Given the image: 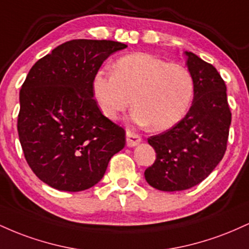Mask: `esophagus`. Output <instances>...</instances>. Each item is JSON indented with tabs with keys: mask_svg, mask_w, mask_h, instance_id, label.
Masks as SVG:
<instances>
[{
	"mask_svg": "<svg viewBox=\"0 0 249 249\" xmlns=\"http://www.w3.org/2000/svg\"><path fill=\"white\" fill-rule=\"evenodd\" d=\"M142 142V137L139 134L132 132V131H126V145L128 147L137 146Z\"/></svg>",
	"mask_w": 249,
	"mask_h": 249,
	"instance_id": "1",
	"label": "esophagus"
}]
</instances>
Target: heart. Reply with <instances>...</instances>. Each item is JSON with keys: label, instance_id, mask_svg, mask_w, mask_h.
Masks as SVG:
<instances>
[{"label": "heart", "instance_id": "heart-1", "mask_svg": "<svg viewBox=\"0 0 249 249\" xmlns=\"http://www.w3.org/2000/svg\"><path fill=\"white\" fill-rule=\"evenodd\" d=\"M196 83L186 67L146 53L118 58L112 75L92 79L93 98L105 118L117 121L131 104L133 121L152 131H165L182 121L193 102Z\"/></svg>", "mask_w": 249, "mask_h": 249}]
</instances>
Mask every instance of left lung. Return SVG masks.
Wrapping results in <instances>:
<instances>
[{"instance_id":"left-lung-1","label":"left lung","mask_w":249,"mask_h":249,"mask_svg":"<svg viewBox=\"0 0 249 249\" xmlns=\"http://www.w3.org/2000/svg\"><path fill=\"white\" fill-rule=\"evenodd\" d=\"M185 53L196 83L192 105L176 126L147 139L157 154L145 179L165 192L188 190L210 176L226 152L232 121L220 73L196 53Z\"/></svg>"}]
</instances>
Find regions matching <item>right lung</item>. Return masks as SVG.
<instances>
[{
    "label": "right lung",
    "instance_id": "obj_1",
    "mask_svg": "<svg viewBox=\"0 0 249 249\" xmlns=\"http://www.w3.org/2000/svg\"><path fill=\"white\" fill-rule=\"evenodd\" d=\"M127 45L72 39L33 65L19 91L18 138L33 172L59 191L96 185L125 131L105 118L93 99L92 79L103 62Z\"/></svg>",
    "mask_w": 249,
    "mask_h": 249
}]
</instances>
